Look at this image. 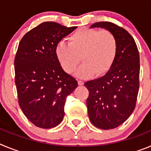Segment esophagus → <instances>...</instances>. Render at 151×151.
<instances>
[{"label":"esophagus","mask_w":151,"mask_h":151,"mask_svg":"<svg viewBox=\"0 0 151 151\" xmlns=\"http://www.w3.org/2000/svg\"><path fill=\"white\" fill-rule=\"evenodd\" d=\"M78 84L79 85H84V82H83V81H82V80H78Z\"/></svg>","instance_id":"obj_1"}]
</instances>
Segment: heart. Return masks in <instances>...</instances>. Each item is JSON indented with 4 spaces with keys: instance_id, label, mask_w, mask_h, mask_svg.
<instances>
[{
    "instance_id": "1",
    "label": "heart",
    "mask_w": 151,
    "mask_h": 151,
    "mask_svg": "<svg viewBox=\"0 0 151 151\" xmlns=\"http://www.w3.org/2000/svg\"><path fill=\"white\" fill-rule=\"evenodd\" d=\"M117 53L118 42L113 32L90 28L76 31L67 38V43H59L55 50L57 60L68 74H73L82 60L84 63L77 72L81 78L106 74L115 62Z\"/></svg>"
}]
</instances>
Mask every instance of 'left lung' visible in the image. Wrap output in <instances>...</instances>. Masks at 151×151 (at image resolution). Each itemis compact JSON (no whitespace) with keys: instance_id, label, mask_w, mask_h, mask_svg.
Wrapping results in <instances>:
<instances>
[{"instance_id":"8db88e82","label":"left lung","mask_w":151,"mask_h":151,"mask_svg":"<svg viewBox=\"0 0 151 151\" xmlns=\"http://www.w3.org/2000/svg\"><path fill=\"white\" fill-rule=\"evenodd\" d=\"M104 28L116 38L118 53L105 76L85 82L89 91L88 113L91 123L112 129L123 123L134 111L139 90L140 57L132 36L110 22H95L91 28Z\"/></svg>"}]
</instances>
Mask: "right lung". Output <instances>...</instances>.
I'll use <instances>...</instances> for the list:
<instances>
[{"mask_svg": "<svg viewBox=\"0 0 151 151\" xmlns=\"http://www.w3.org/2000/svg\"><path fill=\"white\" fill-rule=\"evenodd\" d=\"M77 27L42 22L22 37L14 60L19 105L24 115L41 129L59 125L66 97L78 86L56 57L59 41Z\"/></svg>", "mask_w": 151, "mask_h": 151, "instance_id": "1", "label": "right lung"}]
</instances>
